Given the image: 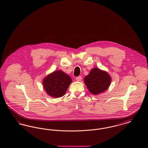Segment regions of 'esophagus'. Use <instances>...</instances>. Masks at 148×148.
<instances>
[{
  "label": "esophagus",
  "mask_w": 148,
  "mask_h": 148,
  "mask_svg": "<svg viewBox=\"0 0 148 148\" xmlns=\"http://www.w3.org/2000/svg\"><path fill=\"white\" fill-rule=\"evenodd\" d=\"M82 77L81 76H79V77H76V80L77 82H80L82 80Z\"/></svg>",
  "instance_id": "34e87169"
}]
</instances>
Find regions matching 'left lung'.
<instances>
[{
    "label": "left lung",
    "instance_id": "left-lung-1",
    "mask_svg": "<svg viewBox=\"0 0 148 148\" xmlns=\"http://www.w3.org/2000/svg\"><path fill=\"white\" fill-rule=\"evenodd\" d=\"M112 79L106 71L98 68L92 69L89 74L84 77V83L89 92L98 95L105 92L110 85Z\"/></svg>",
    "mask_w": 148,
    "mask_h": 148
}]
</instances>
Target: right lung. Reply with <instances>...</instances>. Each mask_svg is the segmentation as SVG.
<instances>
[{"label": "right lung", "instance_id": "1", "mask_svg": "<svg viewBox=\"0 0 148 148\" xmlns=\"http://www.w3.org/2000/svg\"><path fill=\"white\" fill-rule=\"evenodd\" d=\"M71 82L68 74L63 71H56L45 77L42 84L47 94L53 98H60L64 95Z\"/></svg>", "mask_w": 148, "mask_h": 148}]
</instances>
